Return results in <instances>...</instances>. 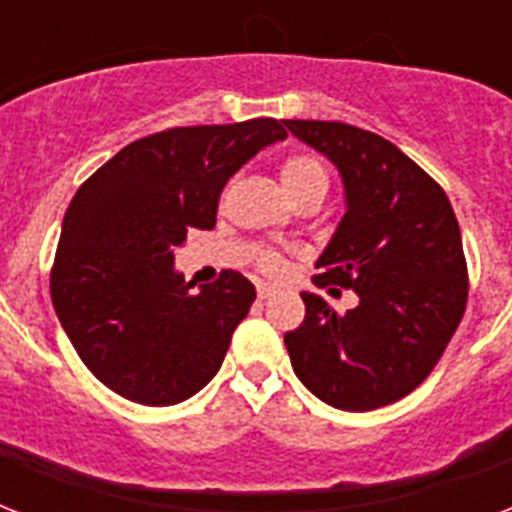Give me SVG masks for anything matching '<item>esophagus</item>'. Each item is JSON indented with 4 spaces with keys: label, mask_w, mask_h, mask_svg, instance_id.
I'll return each mask as SVG.
<instances>
[{
    "label": "esophagus",
    "mask_w": 512,
    "mask_h": 512,
    "mask_svg": "<svg viewBox=\"0 0 512 512\" xmlns=\"http://www.w3.org/2000/svg\"><path fill=\"white\" fill-rule=\"evenodd\" d=\"M273 295H276V287H271V284H257V297L260 300H268Z\"/></svg>",
    "instance_id": "obj_1"
}]
</instances>
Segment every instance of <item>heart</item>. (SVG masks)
<instances>
[{"label": "heart", "instance_id": "obj_1", "mask_svg": "<svg viewBox=\"0 0 512 512\" xmlns=\"http://www.w3.org/2000/svg\"><path fill=\"white\" fill-rule=\"evenodd\" d=\"M279 180L289 201L305 193H319L324 196L329 188V175L324 170V164L319 159H313L308 154H297L284 159L279 167ZM255 263L260 271L265 273H279L281 271V255L273 249H257Z\"/></svg>", "mask_w": 512, "mask_h": 512}]
</instances>
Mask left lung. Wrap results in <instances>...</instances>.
<instances>
[{"instance_id":"obj_1","label":"left lung","mask_w":512,"mask_h":512,"mask_svg":"<svg viewBox=\"0 0 512 512\" xmlns=\"http://www.w3.org/2000/svg\"><path fill=\"white\" fill-rule=\"evenodd\" d=\"M284 124L335 164L345 188V215L313 281L358 295L348 313L300 295L305 321L284 335L292 369L342 412L393 404L433 372L465 313L468 265L454 209L444 188L380 135L342 122Z\"/></svg>"}]
</instances>
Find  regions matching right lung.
<instances>
[{
  "mask_svg": "<svg viewBox=\"0 0 512 512\" xmlns=\"http://www.w3.org/2000/svg\"><path fill=\"white\" fill-rule=\"evenodd\" d=\"M287 138L276 119L175 127L124 146L76 191L63 217L50 295L84 366L135 404L172 406L223 364L255 303L236 271L193 292L175 271L191 231L215 228L225 183Z\"/></svg>",
  "mask_w": 512,
  "mask_h": 512,
  "instance_id": "add662e5",
  "label": "right lung"
}]
</instances>
